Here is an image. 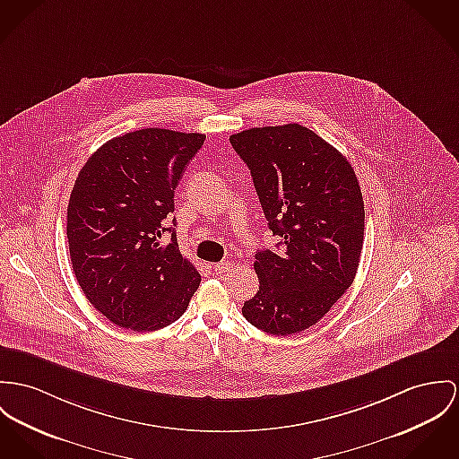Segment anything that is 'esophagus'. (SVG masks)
<instances>
[{
  "label": "esophagus",
  "mask_w": 459,
  "mask_h": 459,
  "mask_svg": "<svg viewBox=\"0 0 459 459\" xmlns=\"http://www.w3.org/2000/svg\"><path fill=\"white\" fill-rule=\"evenodd\" d=\"M230 267H232L230 262H220V264H214V265H212V271H214L216 274H223V273H229Z\"/></svg>",
  "instance_id": "obj_1"
}]
</instances>
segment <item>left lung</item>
Wrapping results in <instances>:
<instances>
[{"label": "left lung", "instance_id": "1", "mask_svg": "<svg viewBox=\"0 0 459 459\" xmlns=\"http://www.w3.org/2000/svg\"><path fill=\"white\" fill-rule=\"evenodd\" d=\"M230 144L247 162L278 249H258V291L243 306L256 328L291 335L316 325L353 284L365 210L348 159L299 124L253 127Z\"/></svg>", "mask_w": 459, "mask_h": 459}]
</instances>
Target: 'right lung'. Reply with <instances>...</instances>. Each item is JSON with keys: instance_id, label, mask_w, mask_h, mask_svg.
I'll list each match as a JSON object with an SVG mask.
<instances>
[{"instance_id": "obj_1", "label": "right lung", "mask_w": 459, "mask_h": 459, "mask_svg": "<svg viewBox=\"0 0 459 459\" xmlns=\"http://www.w3.org/2000/svg\"><path fill=\"white\" fill-rule=\"evenodd\" d=\"M204 140L159 127L126 133L98 148L78 173L66 227L73 271L87 300L118 326L164 328L199 288L201 274L164 221ZM164 231L172 232L168 246L160 241Z\"/></svg>"}]
</instances>
